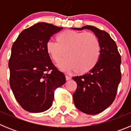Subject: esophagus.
<instances>
[{
	"mask_svg": "<svg viewBox=\"0 0 131 131\" xmlns=\"http://www.w3.org/2000/svg\"><path fill=\"white\" fill-rule=\"evenodd\" d=\"M66 81H69V80L71 79V77L68 75H66Z\"/></svg>",
	"mask_w": 131,
	"mask_h": 131,
	"instance_id": "esophagus-1",
	"label": "esophagus"
}]
</instances>
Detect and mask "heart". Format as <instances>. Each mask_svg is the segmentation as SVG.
Wrapping results in <instances>:
<instances>
[{
  "mask_svg": "<svg viewBox=\"0 0 131 131\" xmlns=\"http://www.w3.org/2000/svg\"><path fill=\"white\" fill-rule=\"evenodd\" d=\"M57 42L49 40L46 48L52 61L58 62L62 71L84 74L96 66L101 53V45L95 34L85 31L66 30L59 33Z\"/></svg>",
  "mask_w": 131,
  "mask_h": 131,
  "instance_id": "1",
  "label": "heart"
}]
</instances>
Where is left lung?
<instances>
[{
    "label": "left lung",
    "mask_w": 131,
    "mask_h": 131,
    "mask_svg": "<svg viewBox=\"0 0 131 131\" xmlns=\"http://www.w3.org/2000/svg\"><path fill=\"white\" fill-rule=\"evenodd\" d=\"M73 29L91 30L100 40L101 53L96 66L83 75L72 77L77 84L73 94L76 107L84 113L95 115L107 108L116 97L121 79V55L115 41L104 30L90 25Z\"/></svg>",
    "instance_id": "left-lung-1"
}]
</instances>
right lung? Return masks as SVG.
I'll return each instance as SVG.
<instances>
[{
    "label": "right lung",
    "instance_id": "add662e5",
    "mask_svg": "<svg viewBox=\"0 0 131 131\" xmlns=\"http://www.w3.org/2000/svg\"><path fill=\"white\" fill-rule=\"evenodd\" d=\"M62 29L38 23L21 31L12 45L10 85L16 100L27 112L48 110L55 90L66 83L65 75L53 64L46 48L50 37Z\"/></svg>",
    "mask_w": 131,
    "mask_h": 131
}]
</instances>
